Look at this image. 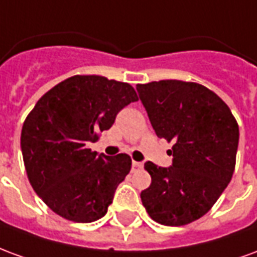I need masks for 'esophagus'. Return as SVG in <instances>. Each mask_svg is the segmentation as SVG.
<instances>
[{
    "label": "esophagus",
    "mask_w": 257,
    "mask_h": 257,
    "mask_svg": "<svg viewBox=\"0 0 257 257\" xmlns=\"http://www.w3.org/2000/svg\"><path fill=\"white\" fill-rule=\"evenodd\" d=\"M132 168H134V169H142V168H143V164L138 161H132Z\"/></svg>",
    "instance_id": "obj_1"
}]
</instances>
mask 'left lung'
<instances>
[{
	"label": "left lung",
	"mask_w": 257,
	"mask_h": 257,
	"mask_svg": "<svg viewBox=\"0 0 257 257\" xmlns=\"http://www.w3.org/2000/svg\"><path fill=\"white\" fill-rule=\"evenodd\" d=\"M157 136L173 142L172 165L147 161L140 194L153 220L184 226L204 216L231 180L239 129L230 108L204 85L162 79L136 86Z\"/></svg>",
	"instance_id": "1"
}]
</instances>
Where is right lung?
Here are the masks:
<instances>
[{
	"label": "right lung",
	"instance_id": "obj_1",
	"mask_svg": "<svg viewBox=\"0 0 257 257\" xmlns=\"http://www.w3.org/2000/svg\"><path fill=\"white\" fill-rule=\"evenodd\" d=\"M136 100L129 84L74 75L37 101L23 123L20 147L33 189L55 213L77 223L106 215L132 161L126 154L90 151L86 145Z\"/></svg>",
	"mask_w": 257,
	"mask_h": 257
}]
</instances>
